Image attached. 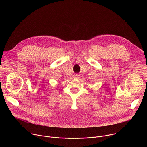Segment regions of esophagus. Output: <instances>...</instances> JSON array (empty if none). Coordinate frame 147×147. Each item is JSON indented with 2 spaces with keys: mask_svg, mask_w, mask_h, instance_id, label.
Returning a JSON list of instances; mask_svg holds the SVG:
<instances>
[{
  "mask_svg": "<svg viewBox=\"0 0 147 147\" xmlns=\"http://www.w3.org/2000/svg\"><path fill=\"white\" fill-rule=\"evenodd\" d=\"M74 78H75V79H78V78H79V75H78V74H75V75H74Z\"/></svg>",
  "mask_w": 147,
  "mask_h": 147,
  "instance_id": "34e87169",
  "label": "esophagus"
}]
</instances>
